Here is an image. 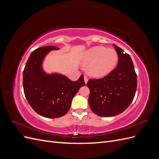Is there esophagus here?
<instances>
[{"instance_id": "esophagus-1", "label": "esophagus", "mask_w": 159, "mask_h": 159, "mask_svg": "<svg viewBox=\"0 0 159 159\" xmlns=\"http://www.w3.org/2000/svg\"><path fill=\"white\" fill-rule=\"evenodd\" d=\"M84 81H85V84H87V82H88V78L86 75H85L84 76Z\"/></svg>"}]
</instances>
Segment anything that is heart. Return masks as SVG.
Here are the masks:
<instances>
[{
	"mask_svg": "<svg viewBox=\"0 0 159 159\" xmlns=\"http://www.w3.org/2000/svg\"><path fill=\"white\" fill-rule=\"evenodd\" d=\"M119 60L117 52L103 46H95L86 51L83 61L87 73L93 78H103L110 74L116 67Z\"/></svg>",
	"mask_w": 159,
	"mask_h": 159,
	"instance_id": "heart-1",
	"label": "heart"
}]
</instances>
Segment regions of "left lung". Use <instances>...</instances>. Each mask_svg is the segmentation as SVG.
Listing matches in <instances>:
<instances>
[{
	"label": "left lung",
	"mask_w": 159,
	"mask_h": 159,
	"mask_svg": "<svg viewBox=\"0 0 159 159\" xmlns=\"http://www.w3.org/2000/svg\"><path fill=\"white\" fill-rule=\"evenodd\" d=\"M119 61L117 68L100 79H89L88 102L92 111L101 117H112L123 112L133 102L137 77L130 56L113 44Z\"/></svg>",
	"instance_id": "left-lung-1"
}]
</instances>
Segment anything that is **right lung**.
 <instances>
[{
	"mask_svg": "<svg viewBox=\"0 0 159 159\" xmlns=\"http://www.w3.org/2000/svg\"><path fill=\"white\" fill-rule=\"evenodd\" d=\"M55 46H44L34 50L23 71V88L31 107L42 117L57 118L64 116L70 108L72 99L80 88L85 85L84 75L71 81L61 74H47L42 63Z\"/></svg>",
	"mask_w": 159,
	"mask_h": 159,
	"instance_id": "right-lung-1",
	"label": "right lung"
}]
</instances>
